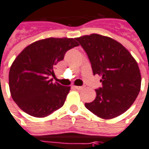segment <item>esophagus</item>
<instances>
[{"instance_id":"1","label":"esophagus","mask_w":149,"mask_h":149,"mask_svg":"<svg viewBox=\"0 0 149 149\" xmlns=\"http://www.w3.org/2000/svg\"><path fill=\"white\" fill-rule=\"evenodd\" d=\"M74 88H75V89H83V87H82V86H74Z\"/></svg>"}]
</instances>
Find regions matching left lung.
Listing matches in <instances>:
<instances>
[{
    "label": "left lung",
    "mask_w": 149,
    "mask_h": 149,
    "mask_svg": "<svg viewBox=\"0 0 149 149\" xmlns=\"http://www.w3.org/2000/svg\"><path fill=\"white\" fill-rule=\"evenodd\" d=\"M89 58L93 75L102 76V86L85 107L97 117L110 119L123 114L136 99L141 76L136 60L121 43L92 34L75 38Z\"/></svg>",
    "instance_id": "left-lung-1"
}]
</instances>
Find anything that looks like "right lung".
Segmentation results:
<instances>
[{"label":"right lung","instance_id":"1","mask_svg":"<svg viewBox=\"0 0 149 149\" xmlns=\"http://www.w3.org/2000/svg\"><path fill=\"white\" fill-rule=\"evenodd\" d=\"M79 46L75 38H48L27 46L10 67L9 85L13 101L36 118H43L64 104L70 87L52 82L55 66L68 50Z\"/></svg>","mask_w":149,"mask_h":149}]
</instances>
